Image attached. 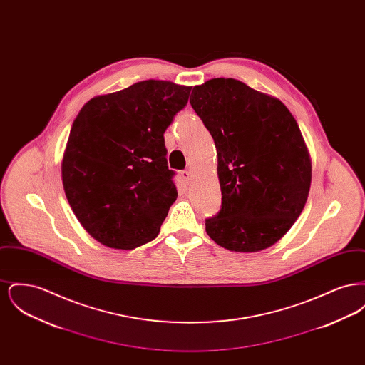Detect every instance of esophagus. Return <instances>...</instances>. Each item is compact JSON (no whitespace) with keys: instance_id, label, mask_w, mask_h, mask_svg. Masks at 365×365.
<instances>
[{"instance_id":"1","label":"esophagus","mask_w":365,"mask_h":365,"mask_svg":"<svg viewBox=\"0 0 365 365\" xmlns=\"http://www.w3.org/2000/svg\"><path fill=\"white\" fill-rule=\"evenodd\" d=\"M182 178L185 179V182L189 185L191 182V173L189 170H185V171H182Z\"/></svg>"}]
</instances>
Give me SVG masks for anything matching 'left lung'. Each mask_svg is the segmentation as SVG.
<instances>
[{"instance_id":"1","label":"left lung","mask_w":365,"mask_h":365,"mask_svg":"<svg viewBox=\"0 0 365 365\" xmlns=\"http://www.w3.org/2000/svg\"><path fill=\"white\" fill-rule=\"evenodd\" d=\"M190 104L217 152L222 209L209 237L232 252H260L292 228L308 200L312 164L293 115L237 79L194 86Z\"/></svg>"}]
</instances>
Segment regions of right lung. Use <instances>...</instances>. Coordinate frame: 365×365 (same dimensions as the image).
I'll list each match as a JSON object with an SVG mask.
<instances>
[{
	"mask_svg": "<svg viewBox=\"0 0 365 365\" xmlns=\"http://www.w3.org/2000/svg\"><path fill=\"white\" fill-rule=\"evenodd\" d=\"M190 90L149 79L97 96L78 113L61 178L75 216L98 242L128 250L158 235L178 197L164 133Z\"/></svg>",
	"mask_w": 365,
	"mask_h": 365,
	"instance_id": "obj_1",
	"label": "right lung"
}]
</instances>
